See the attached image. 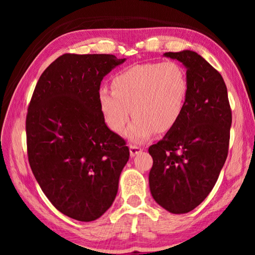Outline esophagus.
<instances>
[{
    "label": "esophagus",
    "instance_id": "esophagus-1",
    "mask_svg": "<svg viewBox=\"0 0 255 255\" xmlns=\"http://www.w3.org/2000/svg\"><path fill=\"white\" fill-rule=\"evenodd\" d=\"M129 152H130V156L132 157V156H135V155H137V154H139L141 150V147H139V146H137V145H132V144H130L129 145Z\"/></svg>",
    "mask_w": 255,
    "mask_h": 255
}]
</instances>
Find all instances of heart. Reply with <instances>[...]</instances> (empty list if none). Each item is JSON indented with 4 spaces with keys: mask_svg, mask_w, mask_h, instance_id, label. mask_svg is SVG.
<instances>
[{
    "mask_svg": "<svg viewBox=\"0 0 255 255\" xmlns=\"http://www.w3.org/2000/svg\"><path fill=\"white\" fill-rule=\"evenodd\" d=\"M112 90L102 86L98 101L112 131L122 133L132 114L127 131L136 143L147 140L155 131L169 132L179 124L189 97L187 72L178 63H148L117 73Z\"/></svg>",
    "mask_w": 255,
    "mask_h": 255,
    "instance_id": "obj_1",
    "label": "heart"
}]
</instances>
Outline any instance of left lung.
I'll use <instances>...</instances> for the list:
<instances>
[{"label": "left lung", "instance_id": "8db88e82", "mask_svg": "<svg viewBox=\"0 0 255 255\" xmlns=\"http://www.w3.org/2000/svg\"><path fill=\"white\" fill-rule=\"evenodd\" d=\"M187 67L189 97L179 124L149 146V189L172 214L189 213L209 195L228 154L232 110L222 75L195 51L165 53Z\"/></svg>", "mask_w": 255, "mask_h": 255}]
</instances>
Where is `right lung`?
<instances>
[{"label": "right lung", "instance_id": "1", "mask_svg": "<svg viewBox=\"0 0 255 255\" xmlns=\"http://www.w3.org/2000/svg\"><path fill=\"white\" fill-rule=\"evenodd\" d=\"M124 62L64 54L42 73L29 103L30 167L55 208L76 221H96L110 208L129 159L126 140L107 127L98 101L102 79Z\"/></svg>", "mask_w": 255, "mask_h": 255}]
</instances>
